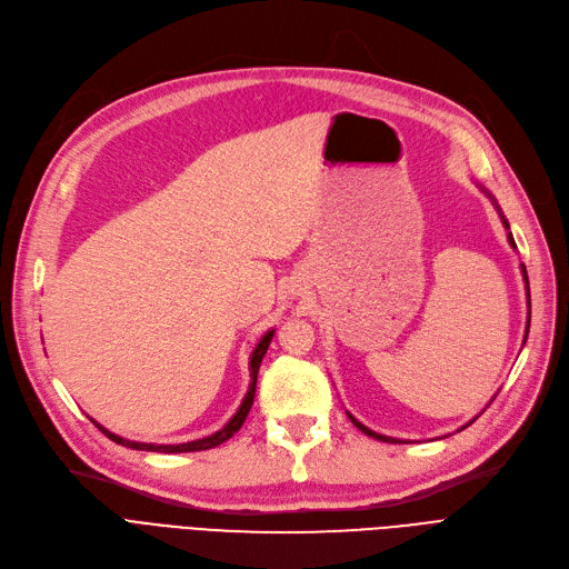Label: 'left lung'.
<instances>
[{"mask_svg": "<svg viewBox=\"0 0 569 569\" xmlns=\"http://www.w3.org/2000/svg\"><path fill=\"white\" fill-rule=\"evenodd\" d=\"M483 192H486V189H483ZM486 194H489V192H486ZM489 197H491V194H489ZM491 199H493V197H491ZM493 203H496V201H493ZM496 208H498V212H500V206H498V203H496ZM500 220H502V224H505V229H507V240H509V246H511V248H517V242H513V236H511V231H509V222L505 220V214H502V212H500ZM521 273H523V280H526V291H528V308H530V287H528V273H526V266H523V263H521ZM528 329H530V315H528V327H526V338H528ZM523 342H526V340H523ZM347 417L351 419V423H355V426H357L359 430H363L368 438H375V440H380V442H402V440H396V438H389V436H380V432H375V430H370L368 426H363V423H361L359 419H355V417H351L349 412H347ZM472 421H475V419H472ZM472 421H470V423H472ZM470 423H466L463 428H468Z\"/></svg>", "mask_w": 569, "mask_h": 569, "instance_id": "left-lung-1", "label": "left lung"}]
</instances>
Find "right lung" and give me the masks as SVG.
<instances>
[{
    "label": "right lung",
    "mask_w": 569,
    "mask_h": 569,
    "mask_svg": "<svg viewBox=\"0 0 569 569\" xmlns=\"http://www.w3.org/2000/svg\"><path fill=\"white\" fill-rule=\"evenodd\" d=\"M273 329L270 331H266V336L259 340V345L254 347V351H252V357H250V389H248V393H246V398H242V402H240V408H238V412L229 419V423L224 426V428H220L218 432H212V436H208V438H201V440H194V442H184V445H148V442H131V440H124V438H120V436H116V432H111V430H106L101 423H97L94 419H92V423L103 432V436H108L111 438L113 442H118V445H122V447H129V449H139V451H159V453H187V451H203V449H212V447H218V445H222V442H227L233 432H238V428L242 426V421H246V417H248V412H250V408H252V402H254V391H257V372H259V366H261V359H263V355H266V349H268V345H270V340H273Z\"/></svg>",
    "instance_id": "obj_1"
}]
</instances>
